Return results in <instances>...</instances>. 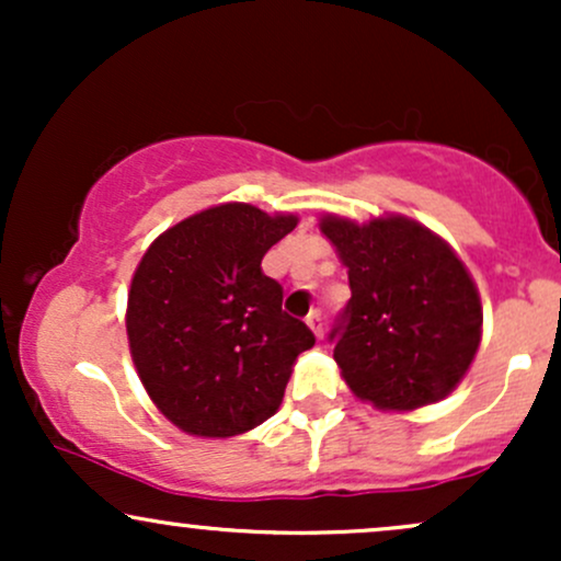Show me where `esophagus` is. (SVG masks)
Returning a JSON list of instances; mask_svg holds the SVG:
<instances>
[{
  "mask_svg": "<svg viewBox=\"0 0 561 561\" xmlns=\"http://www.w3.org/2000/svg\"><path fill=\"white\" fill-rule=\"evenodd\" d=\"M308 327H311V332L317 334V337L321 340V334H324V317H321V311L317 308V311H311L308 313Z\"/></svg>",
  "mask_w": 561,
  "mask_h": 561,
  "instance_id": "1",
  "label": "esophagus"
}]
</instances>
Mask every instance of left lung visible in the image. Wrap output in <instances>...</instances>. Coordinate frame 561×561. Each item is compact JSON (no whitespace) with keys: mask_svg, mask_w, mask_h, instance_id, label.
<instances>
[{"mask_svg":"<svg viewBox=\"0 0 561 561\" xmlns=\"http://www.w3.org/2000/svg\"><path fill=\"white\" fill-rule=\"evenodd\" d=\"M351 300L330 340L347 388L379 409H416L467 375L482 334L478 287L448 242L403 216H324Z\"/></svg>","mask_w":561,"mask_h":561,"instance_id":"1","label":"left lung"}]
</instances>
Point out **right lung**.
Masks as SVG:
<instances>
[{
    "mask_svg": "<svg viewBox=\"0 0 561 561\" xmlns=\"http://www.w3.org/2000/svg\"><path fill=\"white\" fill-rule=\"evenodd\" d=\"M295 227V216L224 203L179 221L141 255L128 347L152 403L184 433L259 427L279 409L295 358L317 343L282 311V285L261 268Z\"/></svg>",
    "mask_w": 561,
    "mask_h": 561,
    "instance_id": "add662e5",
    "label": "right lung"
}]
</instances>
